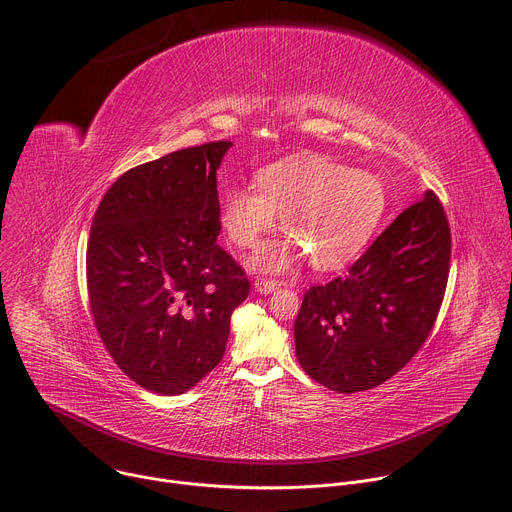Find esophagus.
<instances>
[{"mask_svg": "<svg viewBox=\"0 0 512 512\" xmlns=\"http://www.w3.org/2000/svg\"><path fill=\"white\" fill-rule=\"evenodd\" d=\"M277 287H281V281L279 279H267V277H259L255 281V289L261 291V294H271V291H275Z\"/></svg>", "mask_w": 512, "mask_h": 512, "instance_id": "esophagus-1", "label": "esophagus"}]
</instances>
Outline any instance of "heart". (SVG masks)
Returning a JSON list of instances; mask_svg holds the SVG:
<instances>
[{
	"label": "heart",
	"instance_id": "obj_1",
	"mask_svg": "<svg viewBox=\"0 0 512 512\" xmlns=\"http://www.w3.org/2000/svg\"><path fill=\"white\" fill-rule=\"evenodd\" d=\"M257 192L231 188L221 202V225L239 249H257L281 216L285 243L267 245L255 265L283 271L306 253L312 267L332 271L369 243L385 214L383 184L367 172L320 156L287 158L255 174Z\"/></svg>",
	"mask_w": 512,
	"mask_h": 512
}]
</instances>
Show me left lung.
Segmentation results:
<instances>
[{"label":"left lung","instance_id":"left-lung-1","mask_svg":"<svg viewBox=\"0 0 512 512\" xmlns=\"http://www.w3.org/2000/svg\"><path fill=\"white\" fill-rule=\"evenodd\" d=\"M450 255L446 210L425 192L348 273L306 291L294 324L302 369L336 393L367 391L397 375L440 314Z\"/></svg>","mask_w":512,"mask_h":512}]
</instances>
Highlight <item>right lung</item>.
<instances>
[{
  "mask_svg": "<svg viewBox=\"0 0 512 512\" xmlns=\"http://www.w3.org/2000/svg\"><path fill=\"white\" fill-rule=\"evenodd\" d=\"M231 145L208 141L127 170L93 216V320L117 367L152 393L180 395L208 375L249 296L245 269L216 243V168Z\"/></svg>",
  "mask_w": 512,
  "mask_h": 512,
  "instance_id": "1",
  "label": "right lung"
}]
</instances>
